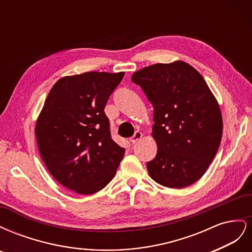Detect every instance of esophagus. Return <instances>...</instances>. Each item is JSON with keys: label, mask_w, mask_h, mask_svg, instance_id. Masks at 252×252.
<instances>
[{"label": "esophagus", "mask_w": 252, "mask_h": 252, "mask_svg": "<svg viewBox=\"0 0 252 252\" xmlns=\"http://www.w3.org/2000/svg\"><path fill=\"white\" fill-rule=\"evenodd\" d=\"M142 136H143V134H142L141 131H135L134 134H133V136H131V138H130V142H131L132 144H135L136 142L140 141V140L142 139Z\"/></svg>", "instance_id": "1"}]
</instances>
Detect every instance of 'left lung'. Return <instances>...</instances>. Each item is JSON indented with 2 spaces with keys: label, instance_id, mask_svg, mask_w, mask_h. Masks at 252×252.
Here are the masks:
<instances>
[{
  "label": "left lung",
  "instance_id": "1",
  "mask_svg": "<svg viewBox=\"0 0 252 252\" xmlns=\"http://www.w3.org/2000/svg\"><path fill=\"white\" fill-rule=\"evenodd\" d=\"M131 81L154 106L158 152L147 162L151 179L168 188L193 184L207 170L222 140L217 98L202 75L183 61L145 67Z\"/></svg>",
  "mask_w": 252,
  "mask_h": 252
}]
</instances>
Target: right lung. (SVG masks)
<instances>
[{"label":"right lung","mask_w":252,"mask_h":252,"mask_svg":"<svg viewBox=\"0 0 252 252\" xmlns=\"http://www.w3.org/2000/svg\"><path fill=\"white\" fill-rule=\"evenodd\" d=\"M124 74L90 71L60 79L36 120L35 139L45 166L77 193L100 191L124 157L125 149L111 139L104 112Z\"/></svg>","instance_id":"1"}]
</instances>
